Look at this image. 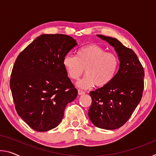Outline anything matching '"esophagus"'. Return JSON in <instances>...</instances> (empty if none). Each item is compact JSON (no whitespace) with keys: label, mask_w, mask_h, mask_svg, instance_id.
<instances>
[{"label":"esophagus","mask_w":156,"mask_h":156,"mask_svg":"<svg viewBox=\"0 0 156 156\" xmlns=\"http://www.w3.org/2000/svg\"><path fill=\"white\" fill-rule=\"evenodd\" d=\"M78 95H80H80H83V94H85V92H84L83 90H80V89H78Z\"/></svg>","instance_id":"obj_1"}]
</instances>
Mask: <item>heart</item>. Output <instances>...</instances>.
Returning a JSON list of instances; mask_svg holds the SVG:
<instances>
[{
  "mask_svg": "<svg viewBox=\"0 0 156 156\" xmlns=\"http://www.w3.org/2000/svg\"><path fill=\"white\" fill-rule=\"evenodd\" d=\"M62 65L72 80H78L85 69L87 75L78 82L79 87L89 89L94 84L102 87L114 78L119 59L114 53L107 52L98 44H89L79 49L76 56L69 54L65 55Z\"/></svg>",
  "mask_w": 156,
  "mask_h": 156,
  "instance_id": "1",
  "label": "heart"
}]
</instances>
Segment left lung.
<instances>
[{"mask_svg":"<svg viewBox=\"0 0 156 156\" xmlns=\"http://www.w3.org/2000/svg\"><path fill=\"white\" fill-rule=\"evenodd\" d=\"M114 47L120 67L107 85L92 91L89 110L91 122L100 129L113 130L127 122L138 106L144 89V71L137 55L112 37L97 35Z\"/></svg>","mask_w":156,"mask_h":156,"instance_id":"8db88e82","label":"left lung"}]
</instances>
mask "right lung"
<instances>
[{"label":"right lung","mask_w":156,"mask_h":156,"mask_svg":"<svg viewBox=\"0 0 156 156\" xmlns=\"http://www.w3.org/2000/svg\"><path fill=\"white\" fill-rule=\"evenodd\" d=\"M65 34H43L21 51L10 78L16 110L36 131H47L59 125L69 102L78 90L67 76L62 60L76 46Z\"/></svg>","instance_id":"add662e5"}]
</instances>
